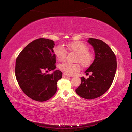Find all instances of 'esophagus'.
<instances>
[{
	"label": "esophagus",
	"instance_id": "1",
	"mask_svg": "<svg viewBox=\"0 0 132 132\" xmlns=\"http://www.w3.org/2000/svg\"><path fill=\"white\" fill-rule=\"evenodd\" d=\"M63 77H71V76H70V75H68L66 74V73H63Z\"/></svg>",
	"mask_w": 132,
	"mask_h": 132
}]
</instances>
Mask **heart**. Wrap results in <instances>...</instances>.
<instances>
[{"instance_id": "1", "label": "heart", "mask_w": 132, "mask_h": 132, "mask_svg": "<svg viewBox=\"0 0 132 132\" xmlns=\"http://www.w3.org/2000/svg\"><path fill=\"white\" fill-rule=\"evenodd\" d=\"M69 51L77 54L75 62H79L81 65L87 68L90 66L94 61V55L89 52V48L86 44L81 41H73L69 42L66 45ZM66 49L63 46L59 45L54 49V54L59 62H63L67 56ZM60 70L66 74L72 75L80 70L79 64H70L63 63L59 65Z\"/></svg>"}]
</instances>
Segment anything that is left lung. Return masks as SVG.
Masks as SVG:
<instances>
[{
    "label": "left lung",
    "mask_w": 132,
    "mask_h": 132,
    "mask_svg": "<svg viewBox=\"0 0 132 132\" xmlns=\"http://www.w3.org/2000/svg\"><path fill=\"white\" fill-rule=\"evenodd\" d=\"M88 42L93 46L95 59L86 71L91 73L88 79L81 77V82L76 89L80 97L91 100L103 95L110 88L117 70V58L113 51L101 40L89 38Z\"/></svg>",
    "instance_id": "left-lung-1"
}]
</instances>
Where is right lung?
I'll list each match as a JSON object with an SVG mask.
<instances>
[{"mask_svg":"<svg viewBox=\"0 0 132 132\" xmlns=\"http://www.w3.org/2000/svg\"><path fill=\"white\" fill-rule=\"evenodd\" d=\"M54 42L39 38L30 42L19 53L15 61V74L24 93L37 101L50 100L57 91V82L62 77L61 71L45 74L56 69Z\"/></svg>","mask_w":132,"mask_h":132,"instance_id":"right-lung-1","label":"right lung"}]
</instances>
